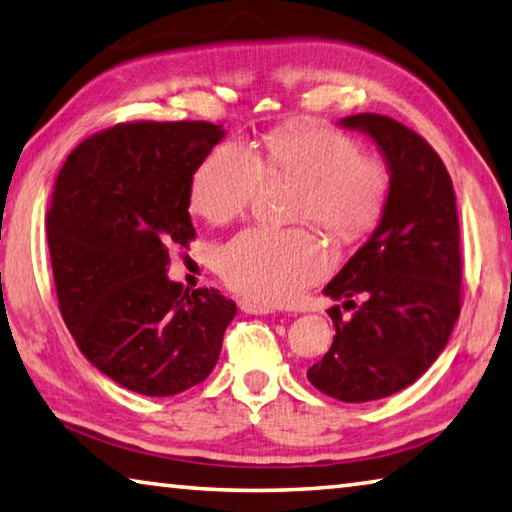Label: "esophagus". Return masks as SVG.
Instances as JSON below:
<instances>
[{"instance_id": "1", "label": "esophagus", "mask_w": 512, "mask_h": 512, "mask_svg": "<svg viewBox=\"0 0 512 512\" xmlns=\"http://www.w3.org/2000/svg\"><path fill=\"white\" fill-rule=\"evenodd\" d=\"M239 309L244 311V314H253V316L273 314V307L262 305V302H255V300H239Z\"/></svg>"}]
</instances>
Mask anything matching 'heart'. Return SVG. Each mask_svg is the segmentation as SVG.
<instances>
[{"label": "heart", "instance_id": "1", "mask_svg": "<svg viewBox=\"0 0 512 512\" xmlns=\"http://www.w3.org/2000/svg\"><path fill=\"white\" fill-rule=\"evenodd\" d=\"M298 180L293 216L314 221L341 244L375 230L384 214L386 164L361 153L350 135L318 124H287L262 135V151L228 140L205 155L189 183L192 212L228 223L248 210L262 180ZM329 255L314 230L248 228L223 246L219 271L232 289L262 305H282L327 271Z\"/></svg>", "mask_w": 512, "mask_h": 512}]
</instances>
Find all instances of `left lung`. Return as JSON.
<instances>
[{"mask_svg":"<svg viewBox=\"0 0 512 512\" xmlns=\"http://www.w3.org/2000/svg\"><path fill=\"white\" fill-rule=\"evenodd\" d=\"M339 124L372 137L391 187L375 232L323 291L352 318L327 309L336 334L307 379L341 402H372L411 386L445 350L461 314V230L452 178L418 133L375 112Z\"/></svg>","mask_w":512,"mask_h":512,"instance_id":"8db88e82","label":"left lung"}]
</instances>
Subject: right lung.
Returning a JSON list of instances; mask_svg holds the SVG:
<instances>
[{
	"instance_id": "add662e5",
	"label": "right lung",
	"mask_w": 512,
	"mask_h": 512,
	"mask_svg": "<svg viewBox=\"0 0 512 512\" xmlns=\"http://www.w3.org/2000/svg\"><path fill=\"white\" fill-rule=\"evenodd\" d=\"M210 121H133L67 155L47 210L60 314L94 368L169 397L210 375L237 305L167 277L169 248L196 237L189 183L223 140Z\"/></svg>"
}]
</instances>
